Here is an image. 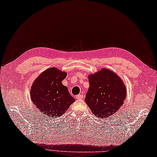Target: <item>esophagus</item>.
<instances>
[{"instance_id":"1","label":"esophagus","mask_w":157,"mask_h":157,"mask_svg":"<svg viewBox=\"0 0 157 157\" xmlns=\"http://www.w3.org/2000/svg\"><path fill=\"white\" fill-rule=\"evenodd\" d=\"M82 98H83V95L81 94H78V95H76V99H81Z\"/></svg>"}]
</instances>
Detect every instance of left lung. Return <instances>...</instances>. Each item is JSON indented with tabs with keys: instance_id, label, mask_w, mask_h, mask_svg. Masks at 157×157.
Segmentation results:
<instances>
[{
	"instance_id": "left-lung-1",
	"label": "left lung",
	"mask_w": 157,
	"mask_h": 157,
	"mask_svg": "<svg viewBox=\"0 0 157 157\" xmlns=\"http://www.w3.org/2000/svg\"><path fill=\"white\" fill-rule=\"evenodd\" d=\"M89 81L85 101L94 115L105 118L123 106L127 90L123 81L114 72L103 68L90 75Z\"/></svg>"
}]
</instances>
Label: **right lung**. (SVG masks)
Segmentation results:
<instances>
[{
    "label": "right lung",
    "instance_id": "1",
    "mask_svg": "<svg viewBox=\"0 0 157 157\" xmlns=\"http://www.w3.org/2000/svg\"><path fill=\"white\" fill-rule=\"evenodd\" d=\"M67 73L50 68L39 76L33 84L30 97L43 115L55 118L64 114L75 99L62 81Z\"/></svg>",
    "mask_w": 157,
    "mask_h": 157
}]
</instances>
